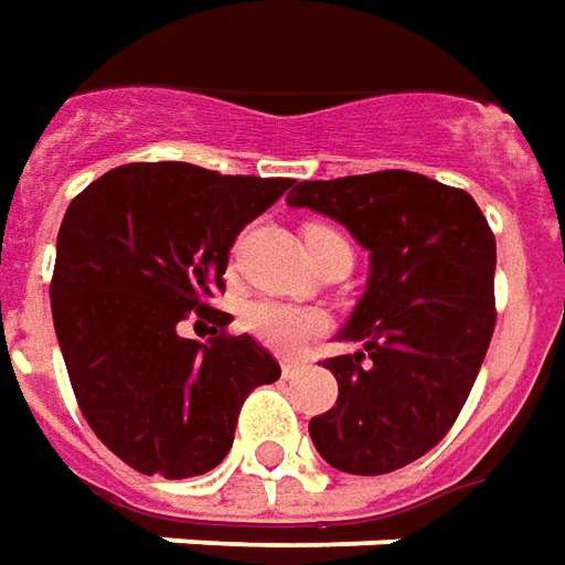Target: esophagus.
I'll list each match as a JSON object with an SVG mask.
<instances>
[{
    "instance_id": "obj_1",
    "label": "esophagus",
    "mask_w": 565,
    "mask_h": 565,
    "mask_svg": "<svg viewBox=\"0 0 565 565\" xmlns=\"http://www.w3.org/2000/svg\"><path fill=\"white\" fill-rule=\"evenodd\" d=\"M302 361H284L281 364V373H284V379H294L296 373H299V370H302Z\"/></svg>"
}]
</instances>
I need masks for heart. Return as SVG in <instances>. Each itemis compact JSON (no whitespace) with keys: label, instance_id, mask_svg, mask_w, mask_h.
Returning a JSON list of instances; mask_svg holds the SVG:
<instances>
[{"label":"heart","instance_id":"b5f03b06","mask_svg":"<svg viewBox=\"0 0 565 565\" xmlns=\"http://www.w3.org/2000/svg\"><path fill=\"white\" fill-rule=\"evenodd\" d=\"M323 242H345L339 232L323 226H311L306 232V244L318 247ZM242 323L247 333H254L263 345L275 351H296L302 342H309L315 333L323 330V315L306 306H290L278 299H254L242 309Z\"/></svg>","mask_w":565,"mask_h":565}]
</instances>
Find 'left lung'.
I'll list each match as a JSON object with an SVG mask.
<instances>
[{
  "label": "left lung",
  "mask_w": 565,
  "mask_h": 565,
  "mask_svg": "<svg viewBox=\"0 0 565 565\" xmlns=\"http://www.w3.org/2000/svg\"><path fill=\"white\" fill-rule=\"evenodd\" d=\"M370 250L361 302L339 330L358 351L323 361L333 409L309 422L345 475H388L437 447L459 416L495 327V238L475 199L409 171L306 180L287 195Z\"/></svg>",
  "instance_id": "1"
}]
</instances>
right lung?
<instances>
[{
  "label": "right lung",
  "mask_w": 565,
  "mask_h": 565,
  "mask_svg": "<svg viewBox=\"0 0 565 565\" xmlns=\"http://www.w3.org/2000/svg\"><path fill=\"white\" fill-rule=\"evenodd\" d=\"M290 183L121 164L66 207L51 278L63 364L94 434L140 475H207L232 449L244 397L281 376L254 337H226L232 315L204 299L223 290L235 235ZM189 310L221 333L180 338Z\"/></svg>",
  "instance_id": "add662e5"
}]
</instances>
